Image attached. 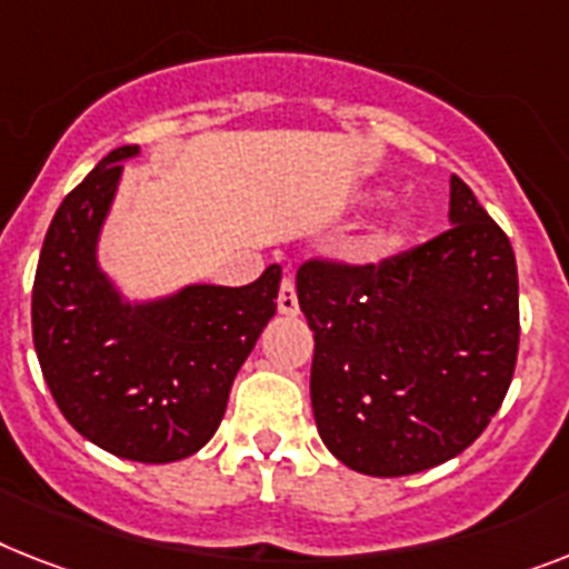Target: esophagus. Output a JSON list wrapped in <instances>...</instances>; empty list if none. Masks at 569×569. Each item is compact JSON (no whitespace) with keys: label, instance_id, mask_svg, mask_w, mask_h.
Instances as JSON below:
<instances>
[{"label":"esophagus","instance_id":"esophagus-1","mask_svg":"<svg viewBox=\"0 0 569 569\" xmlns=\"http://www.w3.org/2000/svg\"><path fill=\"white\" fill-rule=\"evenodd\" d=\"M276 305H279V313H284V317H293V313H299L296 284H293V279H290V276H284V279H281L279 299H276Z\"/></svg>","mask_w":569,"mask_h":569}]
</instances>
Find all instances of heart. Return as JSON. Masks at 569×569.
I'll use <instances>...</instances> for the list:
<instances>
[{"instance_id": "heart-1", "label": "heart", "mask_w": 569, "mask_h": 569, "mask_svg": "<svg viewBox=\"0 0 569 569\" xmlns=\"http://www.w3.org/2000/svg\"><path fill=\"white\" fill-rule=\"evenodd\" d=\"M403 234H407V220L403 218L392 220V223H387V227L378 229V232H372L369 238L360 241L358 256L366 258V261H378V258L389 256V252L401 247Z\"/></svg>"}]
</instances>
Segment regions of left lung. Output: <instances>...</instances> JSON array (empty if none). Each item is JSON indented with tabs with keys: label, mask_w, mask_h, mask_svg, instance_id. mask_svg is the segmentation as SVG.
Returning <instances> with one entry per match:
<instances>
[{
	"label": "left lung",
	"mask_w": 569,
	"mask_h": 569,
	"mask_svg": "<svg viewBox=\"0 0 569 569\" xmlns=\"http://www.w3.org/2000/svg\"><path fill=\"white\" fill-rule=\"evenodd\" d=\"M296 293L313 331L317 430L351 471L436 468L500 410L518 363V264L457 173L450 229L380 264L311 258Z\"/></svg>",
	"instance_id": "left-lung-1"
}]
</instances>
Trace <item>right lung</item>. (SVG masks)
Here are the masks:
<instances>
[{"mask_svg": "<svg viewBox=\"0 0 569 569\" xmlns=\"http://www.w3.org/2000/svg\"><path fill=\"white\" fill-rule=\"evenodd\" d=\"M136 153L139 144L110 150L54 211L31 331L66 421L107 453L159 465L191 457L214 436L234 375L276 313L281 267L243 288L189 284L157 302H124L96 247L121 162Z\"/></svg>", "mask_w": 569, "mask_h": 569, "instance_id": "right-lung-1", "label": "right lung"}]
</instances>
